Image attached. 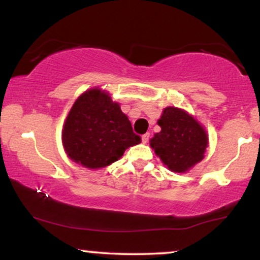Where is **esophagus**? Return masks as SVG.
<instances>
[{
    "instance_id": "34e87169",
    "label": "esophagus",
    "mask_w": 260,
    "mask_h": 260,
    "mask_svg": "<svg viewBox=\"0 0 260 260\" xmlns=\"http://www.w3.org/2000/svg\"><path fill=\"white\" fill-rule=\"evenodd\" d=\"M149 137H150V134H149V133L144 134L143 136H142V142H143V143H147L148 141H149Z\"/></svg>"
}]
</instances>
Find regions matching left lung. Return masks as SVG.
I'll return each instance as SVG.
<instances>
[{"instance_id":"8db88e82","label":"left lung","mask_w":260,"mask_h":260,"mask_svg":"<svg viewBox=\"0 0 260 260\" xmlns=\"http://www.w3.org/2000/svg\"><path fill=\"white\" fill-rule=\"evenodd\" d=\"M157 125L161 127L149 144L165 166L175 173H185L204 159L209 146L207 130L183 109H164Z\"/></svg>"}]
</instances>
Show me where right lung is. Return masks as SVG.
<instances>
[{"mask_svg":"<svg viewBox=\"0 0 260 260\" xmlns=\"http://www.w3.org/2000/svg\"><path fill=\"white\" fill-rule=\"evenodd\" d=\"M62 143L74 162L99 170L119 160L127 148L141 143V137L134 134L129 118L110 93L94 87L81 94L70 109Z\"/></svg>","mask_w":260,"mask_h":260,"instance_id":"1","label":"right lung"}]
</instances>
